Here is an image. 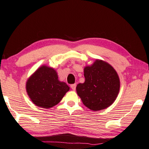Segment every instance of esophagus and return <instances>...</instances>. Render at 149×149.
I'll return each instance as SVG.
<instances>
[{
  "mask_svg": "<svg viewBox=\"0 0 149 149\" xmlns=\"http://www.w3.org/2000/svg\"><path fill=\"white\" fill-rule=\"evenodd\" d=\"M76 87H77V84H73L70 85V88H71L73 90H76Z\"/></svg>",
  "mask_w": 149,
  "mask_h": 149,
  "instance_id": "obj_1",
  "label": "esophagus"
}]
</instances>
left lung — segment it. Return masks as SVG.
I'll return each instance as SVG.
<instances>
[{"instance_id": "8db88e82", "label": "left lung", "mask_w": 149, "mask_h": 149, "mask_svg": "<svg viewBox=\"0 0 149 149\" xmlns=\"http://www.w3.org/2000/svg\"><path fill=\"white\" fill-rule=\"evenodd\" d=\"M85 82L76 88L78 95L90 110L97 111L109 107L118 96L120 79L114 68L103 60L97 59L84 69Z\"/></svg>"}]
</instances>
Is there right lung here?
I'll return each instance as SVG.
<instances>
[{"label": "right lung", "mask_w": 149, "mask_h": 149, "mask_svg": "<svg viewBox=\"0 0 149 149\" xmlns=\"http://www.w3.org/2000/svg\"><path fill=\"white\" fill-rule=\"evenodd\" d=\"M70 88L59 81L53 68L42 65L29 78L26 90L33 103L41 108L49 109L58 104Z\"/></svg>", "instance_id": "obj_1"}]
</instances>
